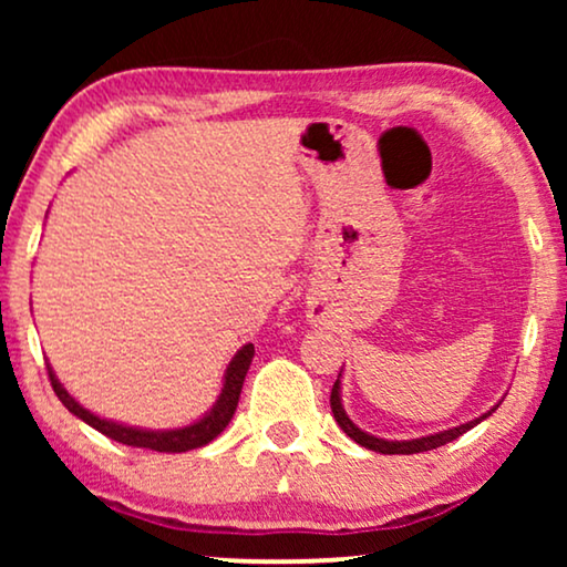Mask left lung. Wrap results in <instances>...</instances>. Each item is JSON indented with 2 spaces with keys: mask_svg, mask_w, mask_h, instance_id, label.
<instances>
[{
  "mask_svg": "<svg viewBox=\"0 0 567 567\" xmlns=\"http://www.w3.org/2000/svg\"><path fill=\"white\" fill-rule=\"evenodd\" d=\"M501 405V402H498ZM498 405H493L487 413H483L480 417H472V421L462 423V425H454V429H446V431H439V433H429V436H421V439H408V441H386V439H379V436H371V433L361 431L359 425H355L351 417L346 415L343 410V400H340V377L338 382L332 384V392H330V408H332V415H336V421L340 429L346 431L348 439H353L355 444H361L363 449H371V452H379V454H421V452H431V449H439L449 444V441L460 439L462 433H467L470 429H475L480 421H485L487 415H493Z\"/></svg>",
  "mask_w": 567,
  "mask_h": 567,
  "instance_id": "8db88e82",
  "label": "left lung"
}]
</instances>
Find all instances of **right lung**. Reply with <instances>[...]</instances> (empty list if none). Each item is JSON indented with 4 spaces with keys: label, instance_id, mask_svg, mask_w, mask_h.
Segmentation results:
<instances>
[{
    "label": "right lung",
    "instance_id": "1",
    "mask_svg": "<svg viewBox=\"0 0 567 567\" xmlns=\"http://www.w3.org/2000/svg\"><path fill=\"white\" fill-rule=\"evenodd\" d=\"M255 355V346L245 343L239 351L235 353V359L229 361L227 371H224V384L221 392L212 410L204 417H198L196 423L183 425V429H165V431H152V429H136V425H126L118 421H107V417H100L95 413H90L87 408H82L72 394L64 390V384L59 382V377L53 374L51 363H49V377H51V386L56 392V398L64 402V408L69 413L80 417L92 429L103 433V436L118 441V444L126 446H138V449H152V452H165V454H181V452H190V449H200L206 446L208 441H214L219 433L227 429L231 415H235L237 402H239V392H243L247 369H250Z\"/></svg>",
    "mask_w": 567,
    "mask_h": 567
}]
</instances>
